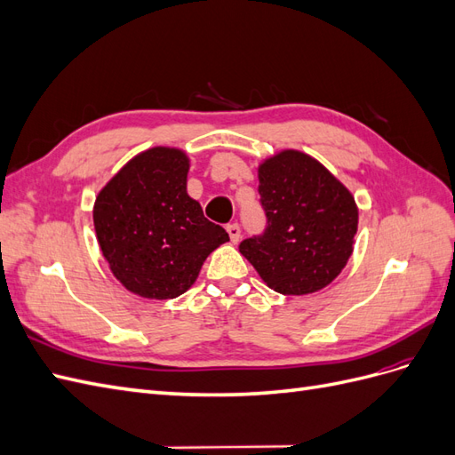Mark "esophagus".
Returning <instances> with one entry per match:
<instances>
[{
	"label": "esophagus",
	"mask_w": 455,
	"mask_h": 455,
	"mask_svg": "<svg viewBox=\"0 0 455 455\" xmlns=\"http://www.w3.org/2000/svg\"><path fill=\"white\" fill-rule=\"evenodd\" d=\"M226 231H228V235H229L231 243H237V241H239V237H241V228H239L237 224H229V226L226 228Z\"/></svg>",
	"instance_id": "obj_1"
}]
</instances>
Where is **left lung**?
<instances>
[{"label":"left lung","mask_w":455,"mask_h":455,"mask_svg":"<svg viewBox=\"0 0 455 455\" xmlns=\"http://www.w3.org/2000/svg\"><path fill=\"white\" fill-rule=\"evenodd\" d=\"M258 180L267 229L243 241L239 252L275 292L323 291L355 249L359 206L353 194L321 161L291 148L261 161Z\"/></svg>","instance_id":"left-lung-1"}]
</instances>
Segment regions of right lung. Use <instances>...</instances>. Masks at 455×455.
<instances>
[{"instance_id":"right-lung-1","label":"right lung","mask_w":455,"mask_h":455,"mask_svg":"<svg viewBox=\"0 0 455 455\" xmlns=\"http://www.w3.org/2000/svg\"><path fill=\"white\" fill-rule=\"evenodd\" d=\"M189 156L154 146L129 159L92 206L96 241L114 277L134 296L172 299L189 291L204 259L229 241L188 196Z\"/></svg>"}]
</instances>
